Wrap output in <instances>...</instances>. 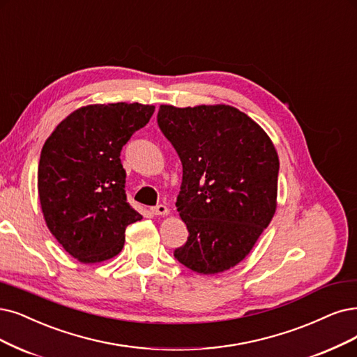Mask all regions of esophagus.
<instances>
[{"label":"esophagus","instance_id":"obj_1","mask_svg":"<svg viewBox=\"0 0 357 357\" xmlns=\"http://www.w3.org/2000/svg\"><path fill=\"white\" fill-rule=\"evenodd\" d=\"M151 212L157 216H165L169 215V208L165 204H157L155 207H151Z\"/></svg>","mask_w":357,"mask_h":357}]
</instances>
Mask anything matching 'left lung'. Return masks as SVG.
Returning <instances> with one entry per match:
<instances>
[{
    "instance_id": "left-lung-1",
    "label": "left lung",
    "mask_w": 357,
    "mask_h": 357,
    "mask_svg": "<svg viewBox=\"0 0 357 357\" xmlns=\"http://www.w3.org/2000/svg\"><path fill=\"white\" fill-rule=\"evenodd\" d=\"M157 123L182 163L176 207L190 235L174 256L197 273L225 272L275 215L278 153L253 119L225 104H163Z\"/></svg>"
}]
</instances>
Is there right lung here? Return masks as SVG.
<instances>
[{"label": "right lung", "instance_id": "right-lung-1", "mask_svg": "<svg viewBox=\"0 0 357 357\" xmlns=\"http://www.w3.org/2000/svg\"><path fill=\"white\" fill-rule=\"evenodd\" d=\"M154 105L91 104L70 113L45 141L38 194L50 232L70 256L98 263L121 253L125 229L142 216L126 202L123 145Z\"/></svg>", "mask_w": 357, "mask_h": 357}]
</instances>
